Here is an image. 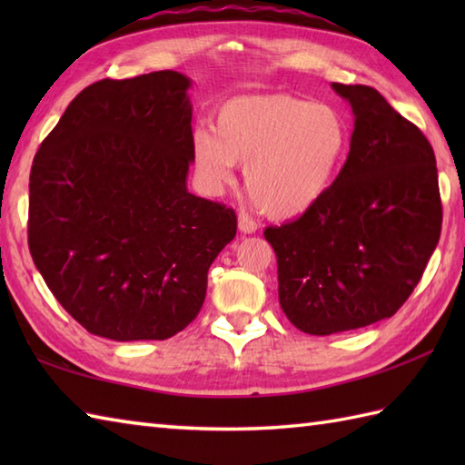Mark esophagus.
Here are the masks:
<instances>
[{"label": "esophagus", "mask_w": 465, "mask_h": 465, "mask_svg": "<svg viewBox=\"0 0 465 465\" xmlns=\"http://www.w3.org/2000/svg\"><path fill=\"white\" fill-rule=\"evenodd\" d=\"M238 227H240L242 233H255V232H258L260 225L255 223L248 213H240L238 215Z\"/></svg>", "instance_id": "obj_1"}]
</instances>
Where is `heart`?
Wrapping results in <instances>:
<instances>
[{"label": "heart", "mask_w": 465, "mask_h": 465, "mask_svg": "<svg viewBox=\"0 0 465 465\" xmlns=\"http://www.w3.org/2000/svg\"><path fill=\"white\" fill-rule=\"evenodd\" d=\"M348 145V125L331 105L288 94L233 97L215 115V134H193V163L213 192L232 185L235 163L263 213L288 220L328 190Z\"/></svg>", "instance_id": "b5f03b06"}]
</instances>
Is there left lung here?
<instances>
[{"mask_svg": "<svg viewBox=\"0 0 465 465\" xmlns=\"http://www.w3.org/2000/svg\"><path fill=\"white\" fill-rule=\"evenodd\" d=\"M331 87L355 117L348 160L308 212L263 232L278 258L282 310L312 335L391 318L420 283L441 232L428 137L373 87Z\"/></svg>", "mask_w": 465, "mask_h": 465, "instance_id": "obj_1", "label": "left lung"}]
</instances>
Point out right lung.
<instances>
[{
	"instance_id": "1",
	"label": "right lung",
	"mask_w": 465,
	"mask_h": 465,
	"mask_svg": "<svg viewBox=\"0 0 465 465\" xmlns=\"http://www.w3.org/2000/svg\"><path fill=\"white\" fill-rule=\"evenodd\" d=\"M190 85L172 69L87 85L34 157L29 252L64 310L100 338L182 331L235 238L232 207L187 192Z\"/></svg>"
}]
</instances>
